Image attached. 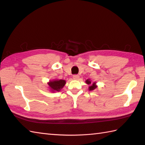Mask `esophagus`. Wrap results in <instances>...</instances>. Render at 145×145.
<instances>
[{
	"label": "esophagus",
	"instance_id": "obj_1",
	"mask_svg": "<svg viewBox=\"0 0 145 145\" xmlns=\"http://www.w3.org/2000/svg\"><path fill=\"white\" fill-rule=\"evenodd\" d=\"M73 79H74V80H77V79H79V76H78V75H77V74H75V75H74L73 76Z\"/></svg>",
	"mask_w": 145,
	"mask_h": 145
}]
</instances>
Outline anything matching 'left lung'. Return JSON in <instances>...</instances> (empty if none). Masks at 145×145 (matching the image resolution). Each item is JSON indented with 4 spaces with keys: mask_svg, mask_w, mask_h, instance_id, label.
<instances>
[{
    "mask_svg": "<svg viewBox=\"0 0 145 145\" xmlns=\"http://www.w3.org/2000/svg\"><path fill=\"white\" fill-rule=\"evenodd\" d=\"M86 84H88V85H89V91H93L94 89H95L96 88H97V86L96 85V82H94L92 84L91 83V82L90 81V79H87L86 81Z\"/></svg>",
    "mask_w": 145,
    "mask_h": 145,
    "instance_id": "1",
    "label": "left lung"
}]
</instances>
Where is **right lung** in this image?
Instances as JSON below:
<instances>
[{"instance_id":"right-lung-1","label":"right lung","mask_w":145,"mask_h":145,"mask_svg":"<svg viewBox=\"0 0 145 145\" xmlns=\"http://www.w3.org/2000/svg\"><path fill=\"white\" fill-rule=\"evenodd\" d=\"M48 84L52 92L60 91V90L66 84V81L64 80V79H59V80L57 79V80L50 81Z\"/></svg>"}]
</instances>
